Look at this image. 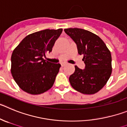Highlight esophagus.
<instances>
[{"mask_svg": "<svg viewBox=\"0 0 127 127\" xmlns=\"http://www.w3.org/2000/svg\"><path fill=\"white\" fill-rule=\"evenodd\" d=\"M66 62H63V63H61V66H64V65H66Z\"/></svg>", "mask_w": 127, "mask_h": 127, "instance_id": "esophagus-1", "label": "esophagus"}]
</instances>
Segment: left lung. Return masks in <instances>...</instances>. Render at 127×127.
Here are the masks:
<instances>
[{
  "instance_id": "8db88e82",
  "label": "left lung",
  "mask_w": 127,
  "mask_h": 127,
  "mask_svg": "<svg viewBox=\"0 0 127 127\" xmlns=\"http://www.w3.org/2000/svg\"><path fill=\"white\" fill-rule=\"evenodd\" d=\"M64 32L75 42L78 52L83 55L85 66H75L69 81L72 87L84 94H93L102 89L112 71L111 55L102 39L93 33L81 28H67Z\"/></svg>"
}]
</instances>
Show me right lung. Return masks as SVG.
Returning <instances> with one entry per match:
<instances>
[{"mask_svg":"<svg viewBox=\"0 0 127 127\" xmlns=\"http://www.w3.org/2000/svg\"><path fill=\"white\" fill-rule=\"evenodd\" d=\"M62 28L46 29L28 35L11 56V73L18 86L30 94H40L53 85L61 64L43 59L51 52Z\"/></svg>","mask_w":127,"mask_h":127,"instance_id":"add662e5","label":"right lung"}]
</instances>
